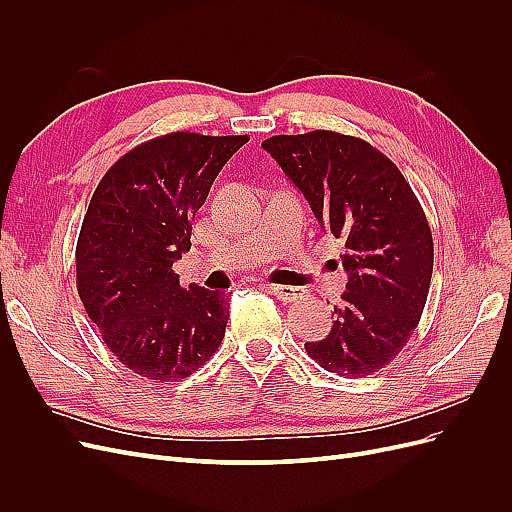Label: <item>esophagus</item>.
<instances>
[{
  "label": "esophagus",
  "mask_w": 512,
  "mask_h": 512,
  "mask_svg": "<svg viewBox=\"0 0 512 512\" xmlns=\"http://www.w3.org/2000/svg\"><path fill=\"white\" fill-rule=\"evenodd\" d=\"M271 294H275L277 299L282 303H292V301H299L303 297V290L299 288H292V286H280V284H267L265 286Z\"/></svg>",
  "instance_id": "esophagus-1"
}]
</instances>
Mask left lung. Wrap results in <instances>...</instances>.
I'll return each instance as SVG.
<instances>
[{"label": "left lung", "instance_id": "1", "mask_svg": "<svg viewBox=\"0 0 512 512\" xmlns=\"http://www.w3.org/2000/svg\"><path fill=\"white\" fill-rule=\"evenodd\" d=\"M307 198L322 230L346 241L344 305L331 333L307 342L337 376L389 365L421 320L433 271L425 211L399 168L376 147L331 130L277 134L262 143Z\"/></svg>", "mask_w": 512, "mask_h": 512}]
</instances>
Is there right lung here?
<instances>
[{
    "instance_id": "1",
    "label": "right lung",
    "mask_w": 512,
    "mask_h": 512,
    "mask_svg": "<svg viewBox=\"0 0 512 512\" xmlns=\"http://www.w3.org/2000/svg\"><path fill=\"white\" fill-rule=\"evenodd\" d=\"M250 136L170 132L121 156L91 196L76 243V288L117 361L175 382L220 348L228 297L185 290L173 262L224 164Z\"/></svg>"
}]
</instances>
